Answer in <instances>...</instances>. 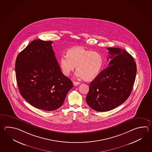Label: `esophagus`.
I'll return each mask as SVG.
<instances>
[{"instance_id": "obj_1", "label": "esophagus", "mask_w": 152, "mask_h": 152, "mask_svg": "<svg viewBox=\"0 0 152 152\" xmlns=\"http://www.w3.org/2000/svg\"><path fill=\"white\" fill-rule=\"evenodd\" d=\"M73 84H74V86H77V85H78V84H80V82H75V81H74V82H73Z\"/></svg>"}]
</instances>
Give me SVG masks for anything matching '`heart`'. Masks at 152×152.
Wrapping results in <instances>:
<instances>
[{
  "instance_id": "obj_1",
  "label": "heart",
  "mask_w": 152,
  "mask_h": 152,
  "mask_svg": "<svg viewBox=\"0 0 152 152\" xmlns=\"http://www.w3.org/2000/svg\"><path fill=\"white\" fill-rule=\"evenodd\" d=\"M60 68L65 76L70 75L76 66V75L86 80L96 77L102 69L103 58L101 54L82 46L72 47L62 55L59 60Z\"/></svg>"
}]
</instances>
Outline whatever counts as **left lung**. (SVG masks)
Listing matches in <instances>:
<instances>
[{"label":"left lung","instance_id":"obj_1","mask_svg":"<svg viewBox=\"0 0 152 152\" xmlns=\"http://www.w3.org/2000/svg\"><path fill=\"white\" fill-rule=\"evenodd\" d=\"M110 59L90 83L86 101L97 112H107L124 103L131 94L136 74V63L124 50L108 48Z\"/></svg>","mask_w":152,"mask_h":152}]
</instances>
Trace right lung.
I'll list each match as a JSON object with an SVG mask.
<instances>
[{
    "instance_id": "1",
    "label": "right lung",
    "mask_w": 152,
    "mask_h": 152,
    "mask_svg": "<svg viewBox=\"0 0 152 152\" xmlns=\"http://www.w3.org/2000/svg\"><path fill=\"white\" fill-rule=\"evenodd\" d=\"M52 41L33 40L19 53L16 80L22 97L36 108L53 111L63 104L72 81L61 71Z\"/></svg>"
}]
</instances>
